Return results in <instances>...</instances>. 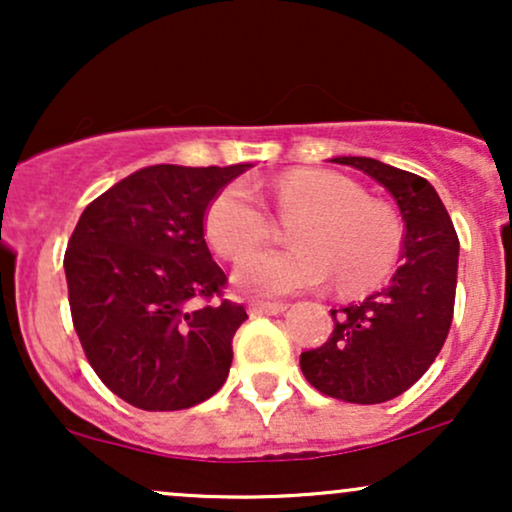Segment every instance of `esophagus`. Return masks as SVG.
<instances>
[{
    "instance_id": "obj_1",
    "label": "esophagus",
    "mask_w": 512,
    "mask_h": 512,
    "mask_svg": "<svg viewBox=\"0 0 512 512\" xmlns=\"http://www.w3.org/2000/svg\"><path fill=\"white\" fill-rule=\"evenodd\" d=\"M286 310V303H272V301H252L250 313L252 315H279Z\"/></svg>"
}]
</instances>
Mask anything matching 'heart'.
<instances>
[{
	"instance_id": "1",
	"label": "heart",
	"mask_w": 512,
	"mask_h": 512,
	"mask_svg": "<svg viewBox=\"0 0 512 512\" xmlns=\"http://www.w3.org/2000/svg\"><path fill=\"white\" fill-rule=\"evenodd\" d=\"M272 197L281 214H301L291 223L298 245L245 255L269 233L267 209L248 182L223 187L204 214L209 243L223 257L245 255L233 269L240 291L286 296L325 284L332 272L342 289L366 291L390 276L402 228L354 180L332 170L296 168L272 182Z\"/></svg>"
}]
</instances>
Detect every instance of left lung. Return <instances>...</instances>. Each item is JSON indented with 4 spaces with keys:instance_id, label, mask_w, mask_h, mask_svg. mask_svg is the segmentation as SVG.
Here are the masks:
<instances>
[{
    "instance_id": "1",
    "label": "left lung",
    "mask_w": 512,
    "mask_h": 512,
    "mask_svg": "<svg viewBox=\"0 0 512 512\" xmlns=\"http://www.w3.org/2000/svg\"><path fill=\"white\" fill-rule=\"evenodd\" d=\"M332 161L363 170L395 199L404 221V262L387 289L330 310L334 330L320 349L303 351L301 370L322 395L380 404L407 392L443 349L455 310L460 240L438 192L421 175L363 156Z\"/></svg>"
}]
</instances>
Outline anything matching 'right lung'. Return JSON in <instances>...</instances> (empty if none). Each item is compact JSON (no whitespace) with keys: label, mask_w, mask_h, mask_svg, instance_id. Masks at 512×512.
<instances>
[{"label":"right lung","mask_w":512,"mask_h":512,"mask_svg":"<svg viewBox=\"0 0 512 512\" xmlns=\"http://www.w3.org/2000/svg\"><path fill=\"white\" fill-rule=\"evenodd\" d=\"M248 168H142L76 223L64 252L74 330L103 385L132 407L190 409L226 383L248 313L223 298L204 214Z\"/></svg>","instance_id":"1"}]
</instances>
